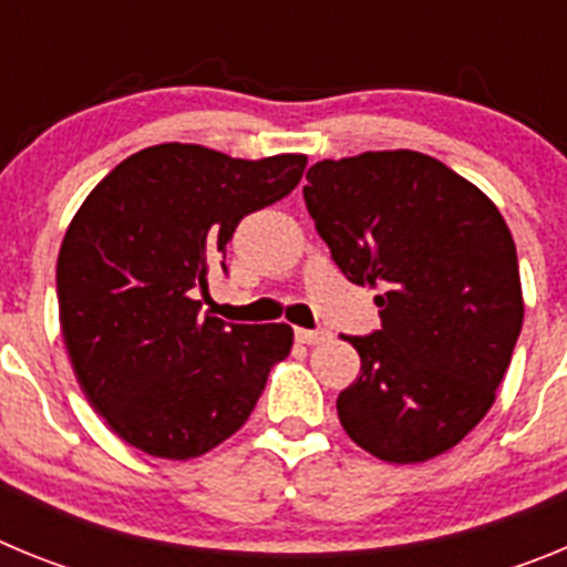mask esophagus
<instances>
[{"label":"esophagus","instance_id":"esophagus-1","mask_svg":"<svg viewBox=\"0 0 567 567\" xmlns=\"http://www.w3.org/2000/svg\"><path fill=\"white\" fill-rule=\"evenodd\" d=\"M295 338L300 340V343H320V340H327L329 332L327 329H295Z\"/></svg>","mask_w":567,"mask_h":567}]
</instances>
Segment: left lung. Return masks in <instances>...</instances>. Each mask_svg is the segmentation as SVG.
Returning a JSON list of instances; mask_svg holds the SVG:
<instances>
[{
  "instance_id": "left-lung-1",
  "label": "left lung",
  "mask_w": 567,
  "mask_h": 567,
  "mask_svg": "<svg viewBox=\"0 0 567 567\" xmlns=\"http://www.w3.org/2000/svg\"><path fill=\"white\" fill-rule=\"evenodd\" d=\"M303 202L346 278L380 287V329L346 338V434L385 463L449 452L485 417L523 329L517 247L494 204L432 155L309 167Z\"/></svg>"
}]
</instances>
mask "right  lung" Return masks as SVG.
I'll return each instance as SVG.
<instances>
[{"label": "right lung", "instance_id": "add662e5", "mask_svg": "<svg viewBox=\"0 0 567 567\" xmlns=\"http://www.w3.org/2000/svg\"><path fill=\"white\" fill-rule=\"evenodd\" d=\"M307 155L260 162L198 144H155L110 169L64 233L56 264L62 338L90 405L124 443L164 460L233 437L269 369L292 349L287 323H224L195 295L227 272L240 218L298 187Z\"/></svg>", "mask_w": 567, "mask_h": 567}]
</instances>
